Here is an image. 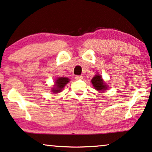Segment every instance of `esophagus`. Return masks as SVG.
<instances>
[{"instance_id": "obj_1", "label": "esophagus", "mask_w": 152, "mask_h": 152, "mask_svg": "<svg viewBox=\"0 0 152 152\" xmlns=\"http://www.w3.org/2000/svg\"><path fill=\"white\" fill-rule=\"evenodd\" d=\"M76 80H82V79L83 78V76H76L75 77Z\"/></svg>"}]
</instances>
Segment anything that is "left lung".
<instances>
[{
  "label": "left lung",
  "mask_w": 152,
  "mask_h": 152,
  "mask_svg": "<svg viewBox=\"0 0 152 152\" xmlns=\"http://www.w3.org/2000/svg\"><path fill=\"white\" fill-rule=\"evenodd\" d=\"M91 83L93 84L96 90L98 91H105L107 88V86L105 85V82L102 79V77L99 74H97L93 77L91 80Z\"/></svg>",
  "instance_id": "1"
}]
</instances>
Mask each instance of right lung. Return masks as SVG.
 Listing matches in <instances>:
<instances>
[{"label": "right lung", "mask_w": 152, "mask_h": 152, "mask_svg": "<svg viewBox=\"0 0 152 152\" xmlns=\"http://www.w3.org/2000/svg\"><path fill=\"white\" fill-rule=\"evenodd\" d=\"M69 82V79L66 77H59L55 81V87L53 88L52 92L53 93H58L62 91L67 83Z\"/></svg>", "instance_id": "1"}]
</instances>
